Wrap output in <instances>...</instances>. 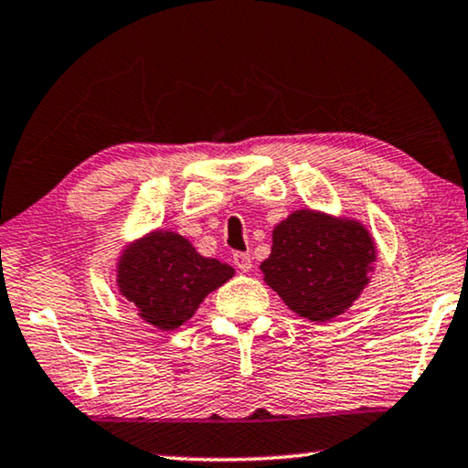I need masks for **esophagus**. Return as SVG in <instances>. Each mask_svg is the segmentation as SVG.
Listing matches in <instances>:
<instances>
[{
  "instance_id": "obj_1",
  "label": "esophagus",
  "mask_w": 468,
  "mask_h": 468,
  "mask_svg": "<svg viewBox=\"0 0 468 468\" xmlns=\"http://www.w3.org/2000/svg\"><path fill=\"white\" fill-rule=\"evenodd\" d=\"M233 262H235V267L241 271V273H248V271L252 269V256H250V254L237 252V254L233 256Z\"/></svg>"
}]
</instances>
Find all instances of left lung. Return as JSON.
I'll return each mask as SVG.
<instances>
[{"label":"left lung","instance_id":"8db88e82","mask_svg":"<svg viewBox=\"0 0 468 468\" xmlns=\"http://www.w3.org/2000/svg\"><path fill=\"white\" fill-rule=\"evenodd\" d=\"M376 243L355 218L296 210L273 229L262 279L309 322H330L357 301L369 283Z\"/></svg>","mask_w":468,"mask_h":468}]
</instances>
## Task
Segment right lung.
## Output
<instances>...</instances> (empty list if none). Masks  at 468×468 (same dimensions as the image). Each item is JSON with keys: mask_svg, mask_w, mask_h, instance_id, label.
<instances>
[{"mask_svg": "<svg viewBox=\"0 0 468 468\" xmlns=\"http://www.w3.org/2000/svg\"><path fill=\"white\" fill-rule=\"evenodd\" d=\"M235 275V269L201 256L186 237L167 229L146 233L117 258V288L136 306L138 317L164 332L195 315L210 292Z\"/></svg>", "mask_w": 468, "mask_h": 468, "instance_id": "right-lung-1", "label": "right lung"}]
</instances>
